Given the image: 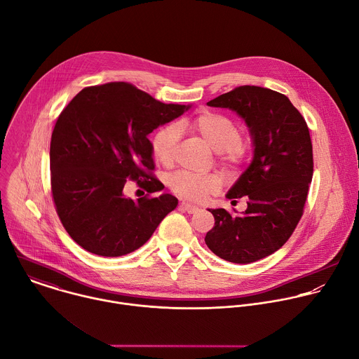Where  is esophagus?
<instances>
[{
	"label": "esophagus",
	"mask_w": 359,
	"mask_h": 359,
	"mask_svg": "<svg viewBox=\"0 0 359 359\" xmlns=\"http://www.w3.org/2000/svg\"><path fill=\"white\" fill-rule=\"evenodd\" d=\"M180 208H182L183 211L189 212V214H194V212H197V211L200 210L197 205H191V204H187V203H182V204H180Z\"/></svg>",
	"instance_id": "obj_1"
}]
</instances>
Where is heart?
I'll list each match as a JSON object with an SVG mask.
<instances>
[{"instance_id":"1","label":"heart","mask_w":359,"mask_h":359,"mask_svg":"<svg viewBox=\"0 0 359 359\" xmlns=\"http://www.w3.org/2000/svg\"><path fill=\"white\" fill-rule=\"evenodd\" d=\"M179 127L196 131L215 152H221L228 162H238L243 156V147L241 144L242 131L226 116L204 111L191 120H182ZM179 137L180 131L175 124L159 128L152 137V155L161 165L170 166L173 163ZM168 184L180 198L201 201L219 189L221 180L214 173L196 175L187 170H179L169 177Z\"/></svg>"}]
</instances>
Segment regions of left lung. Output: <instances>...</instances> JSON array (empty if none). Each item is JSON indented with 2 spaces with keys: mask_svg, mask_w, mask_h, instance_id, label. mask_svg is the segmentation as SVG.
Wrapping results in <instances>:
<instances>
[{
  "mask_svg": "<svg viewBox=\"0 0 359 359\" xmlns=\"http://www.w3.org/2000/svg\"><path fill=\"white\" fill-rule=\"evenodd\" d=\"M207 104L245 121L253 158L226 193L229 200L246 196V211L232 217L208 208L215 225L205 243L226 262L249 264L283 248L302 217L313 176L309 128L285 95L267 88L239 86Z\"/></svg>",
  "mask_w": 359,
  "mask_h": 359,
  "instance_id": "1",
  "label": "left lung"
}]
</instances>
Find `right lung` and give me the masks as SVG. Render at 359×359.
<instances>
[{
    "instance_id": "right-lung-1",
    "label": "right lung",
    "mask_w": 359,
    "mask_h": 359,
    "mask_svg": "<svg viewBox=\"0 0 359 359\" xmlns=\"http://www.w3.org/2000/svg\"><path fill=\"white\" fill-rule=\"evenodd\" d=\"M190 107L110 82L82 89L61 111L50 144L51 193L62 226L81 248L104 257L128 255L177 207L172 194L131 200L123 189L133 179L148 193L163 190L148 173V135Z\"/></svg>"
}]
</instances>
